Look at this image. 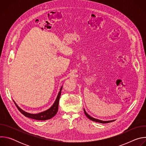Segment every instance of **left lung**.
<instances>
[{
  "instance_id": "left-lung-1",
  "label": "left lung",
  "mask_w": 146,
  "mask_h": 146,
  "mask_svg": "<svg viewBox=\"0 0 146 146\" xmlns=\"http://www.w3.org/2000/svg\"><path fill=\"white\" fill-rule=\"evenodd\" d=\"M84 113L86 114V115L91 120L93 121H95V122H99V123H109V122H112V121H114V120H113V121H102V120H99V119H96V118H94L92 117H91L90 115H89L87 112L85 111V110L84 109Z\"/></svg>"
}]
</instances>
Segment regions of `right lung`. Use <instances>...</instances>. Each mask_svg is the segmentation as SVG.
Wrapping results in <instances>:
<instances>
[{
  "instance_id": "right-lung-1",
  "label": "right lung",
  "mask_w": 146,
  "mask_h": 146,
  "mask_svg": "<svg viewBox=\"0 0 146 146\" xmlns=\"http://www.w3.org/2000/svg\"><path fill=\"white\" fill-rule=\"evenodd\" d=\"M62 88V87H61L60 91L58 93V95L57 98L54 103V105L49 109L47 110L46 111H44L43 112H41V113H40L38 114H31V113L25 112L24 110H23L22 109H21L16 105V103L15 102H14V103L15 104V105H16L17 109L19 110V111L27 117H28V118H30L32 119H36V120H41V121L49 119L52 118L53 117H54L55 115V114L57 113V111L58 110L59 100V98H60V94H61Z\"/></svg>"
}]
</instances>
